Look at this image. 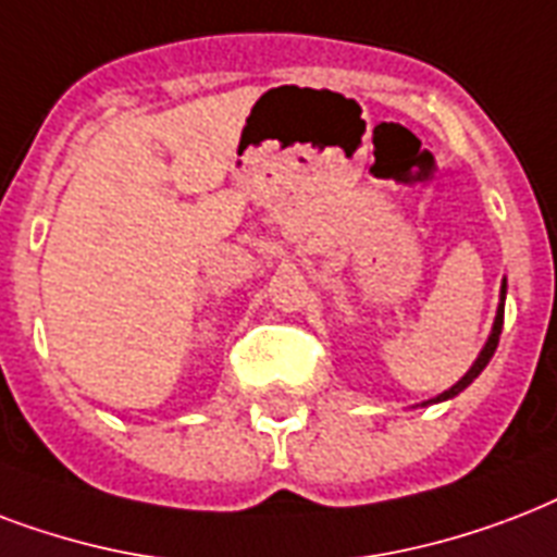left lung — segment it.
<instances>
[{
  "mask_svg": "<svg viewBox=\"0 0 557 557\" xmlns=\"http://www.w3.org/2000/svg\"><path fill=\"white\" fill-rule=\"evenodd\" d=\"M503 299H506V282H503ZM503 313H506V308H503V301H499L497 319H494V331H491V337H488V343H485V348H482V355L476 357V363L471 366V372L465 374L462 381L456 383V386H450V389H447V392H442L438 398H433V404H435V400L454 398V395H459V392H462L465 386H468V383H473V377H480V372H482V369H485V366H488V360H491V357H494V351H497L499 334H503Z\"/></svg>",
  "mask_w": 557,
  "mask_h": 557,
  "instance_id": "obj_1",
  "label": "left lung"
}]
</instances>
